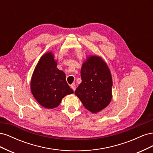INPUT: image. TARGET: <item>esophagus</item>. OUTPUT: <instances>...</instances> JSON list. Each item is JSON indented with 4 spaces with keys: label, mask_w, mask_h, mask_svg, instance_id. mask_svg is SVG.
<instances>
[{
    "label": "esophagus",
    "mask_w": 153,
    "mask_h": 153,
    "mask_svg": "<svg viewBox=\"0 0 153 153\" xmlns=\"http://www.w3.org/2000/svg\"><path fill=\"white\" fill-rule=\"evenodd\" d=\"M70 86H71V89H72L74 91H75V89H76V85H75V84H72Z\"/></svg>",
    "instance_id": "34e87169"
}]
</instances>
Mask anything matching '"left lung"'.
<instances>
[{
  "label": "left lung",
  "instance_id": "1",
  "mask_svg": "<svg viewBox=\"0 0 153 153\" xmlns=\"http://www.w3.org/2000/svg\"><path fill=\"white\" fill-rule=\"evenodd\" d=\"M82 83L75 92L84 107L98 113L112 100V79L110 69L99 56L87 57L81 69Z\"/></svg>",
  "mask_w": 153,
  "mask_h": 153
}]
</instances>
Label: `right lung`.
Here are the masks:
<instances>
[{
  "mask_svg": "<svg viewBox=\"0 0 153 153\" xmlns=\"http://www.w3.org/2000/svg\"><path fill=\"white\" fill-rule=\"evenodd\" d=\"M52 52L41 57L32 74L30 89L36 101L43 107L53 108L64 96L73 93L66 80V74L57 68Z\"/></svg>",
  "mask_w": 153,
  "mask_h": 153,
  "instance_id": "1",
  "label": "right lung"
}]
</instances>
